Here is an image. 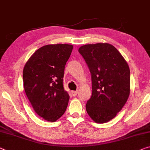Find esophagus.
<instances>
[{
	"instance_id": "34e87169",
	"label": "esophagus",
	"mask_w": 150,
	"mask_h": 150,
	"mask_svg": "<svg viewBox=\"0 0 150 150\" xmlns=\"http://www.w3.org/2000/svg\"><path fill=\"white\" fill-rule=\"evenodd\" d=\"M71 93H72L73 96H77V95L78 91H71Z\"/></svg>"
}]
</instances>
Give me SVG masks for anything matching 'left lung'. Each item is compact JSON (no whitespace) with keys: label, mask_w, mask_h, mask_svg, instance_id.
Wrapping results in <instances>:
<instances>
[{"label":"left lung","mask_w":150,"mask_h":150,"mask_svg":"<svg viewBox=\"0 0 150 150\" xmlns=\"http://www.w3.org/2000/svg\"><path fill=\"white\" fill-rule=\"evenodd\" d=\"M79 52L91 74L92 96L87 102V112L95 122H108L129 97V66L117 49L108 43L85 45Z\"/></svg>","instance_id":"1"}]
</instances>
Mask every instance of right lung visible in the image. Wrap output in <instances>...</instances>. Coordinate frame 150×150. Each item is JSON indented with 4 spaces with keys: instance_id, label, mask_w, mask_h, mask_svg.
I'll return each instance as SVG.
<instances>
[{
    "instance_id": "add662e5",
    "label": "right lung",
    "mask_w": 150,
    "mask_h": 150,
    "mask_svg": "<svg viewBox=\"0 0 150 150\" xmlns=\"http://www.w3.org/2000/svg\"><path fill=\"white\" fill-rule=\"evenodd\" d=\"M73 45H47L30 57L23 69V85L27 98L40 117L55 122L63 115L69 96L63 87L65 66Z\"/></svg>"
}]
</instances>
